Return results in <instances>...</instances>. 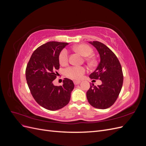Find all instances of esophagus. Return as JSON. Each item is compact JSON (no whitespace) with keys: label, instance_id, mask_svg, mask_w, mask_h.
I'll list each match as a JSON object with an SVG mask.
<instances>
[{"label":"esophagus","instance_id":"obj_1","mask_svg":"<svg viewBox=\"0 0 146 146\" xmlns=\"http://www.w3.org/2000/svg\"><path fill=\"white\" fill-rule=\"evenodd\" d=\"M74 83L75 85H78V84H79V83H81V81H77V80H74Z\"/></svg>","mask_w":146,"mask_h":146}]
</instances>
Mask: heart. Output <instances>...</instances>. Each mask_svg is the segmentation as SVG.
<instances>
[{
  "instance_id": "b5f03b06",
  "label": "heart",
  "mask_w": 146,
  "mask_h": 146,
  "mask_svg": "<svg viewBox=\"0 0 146 146\" xmlns=\"http://www.w3.org/2000/svg\"><path fill=\"white\" fill-rule=\"evenodd\" d=\"M74 50L79 52L83 56H89L92 53V48L86 44H79L74 47ZM59 61L61 64H66L68 62L69 54L68 50L64 48L59 54ZM86 68L83 66H70L64 70V74L66 77L73 80H78L82 77L83 75L86 72Z\"/></svg>"
}]
</instances>
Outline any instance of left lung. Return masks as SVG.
Masks as SVG:
<instances>
[{
	"label": "left lung",
	"mask_w": 146,
	"mask_h": 146,
	"mask_svg": "<svg viewBox=\"0 0 146 146\" xmlns=\"http://www.w3.org/2000/svg\"><path fill=\"white\" fill-rule=\"evenodd\" d=\"M99 53L100 61L94 72L90 75L91 79L100 80L102 85H90L86 92L88 102L98 109H107L117 100L123 84V73L120 62L116 55L99 41L90 42Z\"/></svg>",
	"instance_id": "8db88e82"
}]
</instances>
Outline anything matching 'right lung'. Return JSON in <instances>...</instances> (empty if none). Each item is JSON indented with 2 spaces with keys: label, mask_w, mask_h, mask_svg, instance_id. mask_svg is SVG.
I'll return each instance as SVG.
<instances>
[{
  "label": "right lung",
  "mask_w": 146,
  "mask_h": 146,
  "mask_svg": "<svg viewBox=\"0 0 146 146\" xmlns=\"http://www.w3.org/2000/svg\"><path fill=\"white\" fill-rule=\"evenodd\" d=\"M68 43L50 41L38 47L31 56L25 70V77L35 101L47 110L55 111L69 102L74 88L73 82L65 78L63 85L54 86L56 70L60 68L59 54Z\"/></svg>",
  "instance_id": "add662e5"
}]
</instances>
